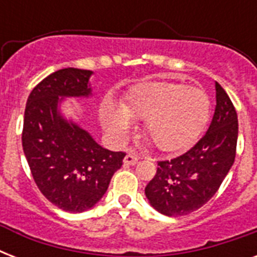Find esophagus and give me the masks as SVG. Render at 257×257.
<instances>
[{
    "instance_id": "obj_1",
    "label": "esophagus",
    "mask_w": 257,
    "mask_h": 257,
    "mask_svg": "<svg viewBox=\"0 0 257 257\" xmlns=\"http://www.w3.org/2000/svg\"><path fill=\"white\" fill-rule=\"evenodd\" d=\"M139 161V157L135 155V153L129 152L126 156L124 157V164L125 165H135Z\"/></svg>"
}]
</instances>
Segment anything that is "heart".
I'll return each instance as SVG.
<instances>
[{
    "label": "heart",
    "instance_id": "heart-1",
    "mask_svg": "<svg viewBox=\"0 0 257 257\" xmlns=\"http://www.w3.org/2000/svg\"><path fill=\"white\" fill-rule=\"evenodd\" d=\"M211 113L209 97L201 88L179 82H151L139 86L122 105L112 100L101 108V121L117 141L128 139L132 120L144 121V133L161 152L185 151L203 132Z\"/></svg>",
    "mask_w": 257,
    "mask_h": 257
}]
</instances>
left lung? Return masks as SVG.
Here are the masks:
<instances>
[{
  "label": "left lung",
  "mask_w": 257,
  "mask_h": 257,
  "mask_svg": "<svg viewBox=\"0 0 257 257\" xmlns=\"http://www.w3.org/2000/svg\"><path fill=\"white\" fill-rule=\"evenodd\" d=\"M216 108L207 133L193 148L172 160L159 161L145 196L156 211L184 216L197 211L213 197L233 165L237 144V113L219 82Z\"/></svg>",
  "instance_id": "obj_1"
}]
</instances>
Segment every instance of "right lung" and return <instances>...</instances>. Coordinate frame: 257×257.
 Wrapping results in <instances>:
<instances>
[{"mask_svg": "<svg viewBox=\"0 0 257 257\" xmlns=\"http://www.w3.org/2000/svg\"><path fill=\"white\" fill-rule=\"evenodd\" d=\"M92 74L77 68L49 74L29 94L24 116L22 148L34 181L50 203L72 213L100 201L125 157L124 152L102 148L60 113L64 97L92 94Z\"/></svg>", "mask_w": 257, "mask_h": 257, "instance_id": "1", "label": "right lung"}]
</instances>
